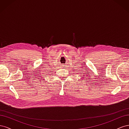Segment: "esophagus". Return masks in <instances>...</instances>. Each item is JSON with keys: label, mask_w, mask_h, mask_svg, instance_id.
Wrapping results in <instances>:
<instances>
[{"label": "esophagus", "mask_w": 129, "mask_h": 129, "mask_svg": "<svg viewBox=\"0 0 129 129\" xmlns=\"http://www.w3.org/2000/svg\"><path fill=\"white\" fill-rule=\"evenodd\" d=\"M62 68H66V64H62Z\"/></svg>", "instance_id": "1"}]
</instances>
